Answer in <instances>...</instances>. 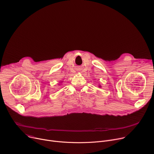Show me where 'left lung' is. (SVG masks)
<instances>
[{
  "label": "left lung",
  "instance_id": "8db88e82",
  "mask_svg": "<svg viewBox=\"0 0 154 154\" xmlns=\"http://www.w3.org/2000/svg\"><path fill=\"white\" fill-rule=\"evenodd\" d=\"M98 86H99V88H101V86H100V85H99Z\"/></svg>",
  "mask_w": 154,
  "mask_h": 154
}]
</instances>
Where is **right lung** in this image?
Masks as SVG:
<instances>
[{
  "instance_id": "right-lung-1",
  "label": "right lung",
  "mask_w": 154,
  "mask_h": 154,
  "mask_svg": "<svg viewBox=\"0 0 154 154\" xmlns=\"http://www.w3.org/2000/svg\"><path fill=\"white\" fill-rule=\"evenodd\" d=\"M62 81H60V82H61V83H62ZM60 82H59V83H60ZM60 85H61V84H60Z\"/></svg>"
}]
</instances>
